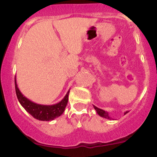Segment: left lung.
Here are the masks:
<instances>
[{
  "instance_id": "1",
  "label": "left lung",
  "mask_w": 157,
  "mask_h": 157,
  "mask_svg": "<svg viewBox=\"0 0 157 157\" xmlns=\"http://www.w3.org/2000/svg\"><path fill=\"white\" fill-rule=\"evenodd\" d=\"M93 107H94L95 110L96 111V112H97V114L99 115V116L102 117V118H107V119H112V118H111L109 116L108 112H105V111H104V110H102V109L97 108V107L95 106V105H93ZM128 112V111H127V112H124V115H125V114H127Z\"/></svg>"
}]
</instances>
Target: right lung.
<instances>
[{
    "label": "right lung",
    "instance_id": "obj_1",
    "mask_svg": "<svg viewBox=\"0 0 157 157\" xmlns=\"http://www.w3.org/2000/svg\"><path fill=\"white\" fill-rule=\"evenodd\" d=\"M15 90L17 99L25 110L29 112L30 115L39 121H52L55 118L61 116L64 112L66 105L68 102V95L70 90L65 95L64 99L61 102L54 105H41L35 103L29 99L23 96L19 90L17 84L15 77Z\"/></svg>",
    "mask_w": 157,
    "mask_h": 157
}]
</instances>
